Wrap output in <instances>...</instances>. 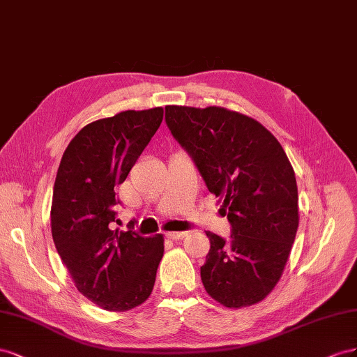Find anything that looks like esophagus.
Segmentation results:
<instances>
[{
    "label": "esophagus",
    "instance_id": "34e87169",
    "mask_svg": "<svg viewBox=\"0 0 357 357\" xmlns=\"http://www.w3.org/2000/svg\"><path fill=\"white\" fill-rule=\"evenodd\" d=\"M166 236L172 241H181L187 236V231H169L166 233Z\"/></svg>",
    "mask_w": 357,
    "mask_h": 357
}]
</instances>
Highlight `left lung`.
Returning <instances> with one entry per match:
<instances>
[{"label": "left lung", "instance_id": "8db88e82", "mask_svg": "<svg viewBox=\"0 0 357 357\" xmlns=\"http://www.w3.org/2000/svg\"><path fill=\"white\" fill-rule=\"evenodd\" d=\"M166 124L208 190L222 199L220 212L231 226L229 241L206 231L205 290L227 308L263 301L281 278L299 226L286 152L260 122L224 107L166 106Z\"/></svg>", "mask_w": 357, "mask_h": 357}]
</instances>
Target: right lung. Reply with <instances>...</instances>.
<instances>
[{"mask_svg": "<svg viewBox=\"0 0 357 357\" xmlns=\"http://www.w3.org/2000/svg\"><path fill=\"white\" fill-rule=\"evenodd\" d=\"M162 107L91 122L61 158L50 209L52 238L77 290L107 311H128L154 289L165 238L114 230L115 187L155 135Z\"/></svg>", "mask_w": 357, "mask_h": 357, "instance_id": "add662e5", "label": "right lung"}]
</instances>
